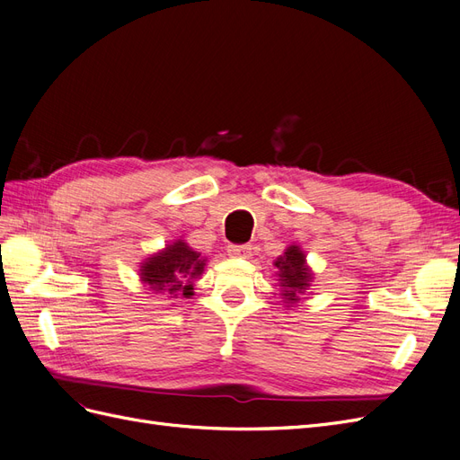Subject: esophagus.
<instances>
[{"mask_svg": "<svg viewBox=\"0 0 460 460\" xmlns=\"http://www.w3.org/2000/svg\"><path fill=\"white\" fill-rule=\"evenodd\" d=\"M228 255L230 257H238V259L252 257V245H247V243L235 245V243H232V245H228Z\"/></svg>", "mask_w": 460, "mask_h": 460, "instance_id": "esophagus-1", "label": "esophagus"}]
</instances>
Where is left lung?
<instances>
[{
    "label": "left lung",
    "instance_id": "1",
    "mask_svg": "<svg viewBox=\"0 0 460 460\" xmlns=\"http://www.w3.org/2000/svg\"><path fill=\"white\" fill-rule=\"evenodd\" d=\"M276 267L280 270V286L284 288V299L296 303L297 296L309 288L311 270L305 264V255L299 247L291 245L282 257H278Z\"/></svg>",
    "mask_w": 460,
    "mask_h": 460
}]
</instances>
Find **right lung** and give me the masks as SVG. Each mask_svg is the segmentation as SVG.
Segmentation results:
<instances>
[{"label": "right lung", "instance_id": "right-lung-1", "mask_svg": "<svg viewBox=\"0 0 460 460\" xmlns=\"http://www.w3.org/2000/svg\"><path fill=\"white\" fill-rule=\"evenodd\" d=\"M205 269V261L184 242H176L149 257L142 267V280L153 291H169L171 296H191V280Z\"/></svg>", "mask_w": 460, "mask_h": 460}]
</instances>
